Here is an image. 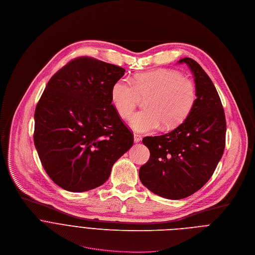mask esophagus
Wrapping results in <instances>:
<instances>
[{
    "mask_svg": "<svg viewBox=\"0 0 255 255\" xmlns=\"http://www.w3.org/2000/svg\"><path fill=\"white\" fill-rule=\"evenodd\" d=\"M133 139H134V142H138L141 140V135L138 134V133H133Z\"/></svg>",
    "mask_w": 255,
    "mask_h": 255,
    "instance_id": "34e87169",
    "label": "esophagus"
}]
</instances>
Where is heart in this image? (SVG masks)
Returning a JSON list of instances; mask_svg holds the SVG:
<instances>
[{"label":"heart","instance_id":"obj_1","mask_svg":"<svg viewBox=\"0 0 255 255\" xmlns=\"http://www.w3.org/2000/svg\"><path fill=\"white\" fill-rule=\"evenodd\" d=\"M140 97H147L145 111L134 114L129 125L136 131L146 132L172 128L182 124L192 111L197 97L195 83L177 70L160 68L137 74L133 82L127 77L112 86L111 98L118 114L128 119Z\"/></svg>","mask_w":255,"mask_h":255}]
</instances>
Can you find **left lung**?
Segmentation results:
<instances>
[{"label": "left lung", "instance_id": "left-lung-1", "mask_svg": "<svg viewBox=\"0 0 255 255\" xmlns=\"http://www.w3.org/2000/svg\"><path fill=\"white\" fill-rule=\"evenodd\" d=\"M179 63L194 75V107L172 131L142 138L149 159L138 173L149 191L172 200L186 198L208 182L222 158L226 135L224 110L212 80L195 60L186 57Z\"/></svg>", "mask_w": 255, "mask_h": 255}]
</instances>
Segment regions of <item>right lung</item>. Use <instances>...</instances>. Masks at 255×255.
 Here are the masks:
<instances>
[{"instance_id": "right-lung-1", "label": "right lung", "mask_w": 255, "mask_h": 255, "mask_svg": "<svg viewBox=\"0 0 255 255\" xmlns=\"http://www.w3.org/2000/svg\"><path fill=\"white\" fill-rule=\"evenodd\" d=\"M120 66L78 57L48 81L35 110L34 143L44 170L69 192L103 185L133 134L112 104Z\"/></svg>"}]
</instances>
